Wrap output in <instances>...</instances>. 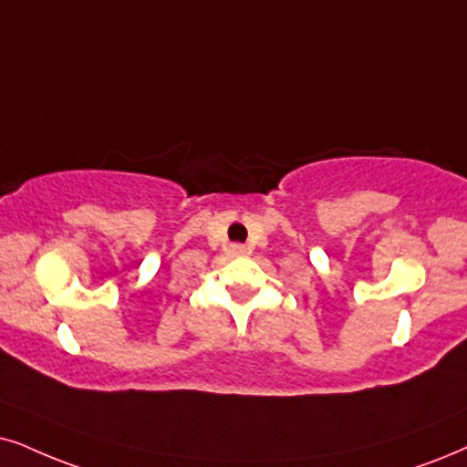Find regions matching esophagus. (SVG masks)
Segmentation results:
<instances>
[{"label":"esophagus","instance_id":"obj_1","mask_svg":"<svg viewBox=\"0 0 467 467\" xmlns=\"http://www.w3.org/2000/svg\"><path fill=\"white\" fill-rule=\"evenodd\" d=\"M230 252H233L234 256H244V254H247V247L241 244H234V245H230Z\"/></svg>","mask_w":467,"mask_h":467}]
</instances>
